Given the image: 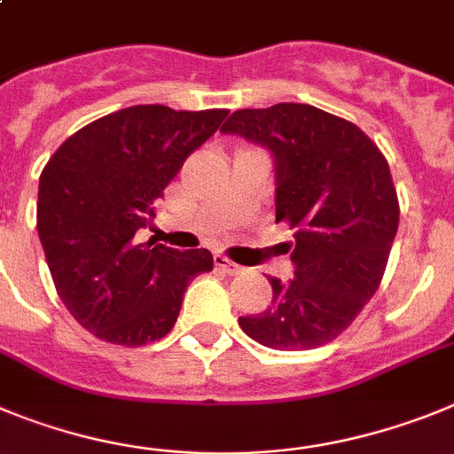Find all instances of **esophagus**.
I'll list each match as a JSON object with an SVG mask.
<instances>
[{
    "label": "esophagus",
    "instance_id": "esophagus-1",
    "mask_svg": "<svg viewBox=\"0 0 454 454\" xmlns=\"http://www.w3.org/2000/svg\"><path fill=\"white\" fill-rule=\"evenodd\" d=\"M215 264H217L222 271L231 273V276H237V273L244 271V267H239V264H235L232 260H228L226 255H215Z\"/></svg>",
    "mask_w": 454,
    "mask_h": 454
}]
</instances>
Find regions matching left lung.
Here are the masks:
<instances>
[{"mask_svg":"<svg viewBox=\"0 0 454 454\" xmlns=\"http://www.w3.org/2000/svg\"><path fill=\"white\" fill-rule=\"evenodd\" d=\"M222 133L269 151L276 222L294 231V278L267 276L271 308L239 325L273 350L328 344L375 294L398 231L385 156L357 126L308 104L237 110Z\"/></svg>","mask_w":454,"mask_h":454,"instance_id":"obj_1","label":"left lung"}]
</instances>
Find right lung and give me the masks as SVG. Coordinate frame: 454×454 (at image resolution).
Here are the masks:
<instances>
[{
	"label": "right lung",
	"instance_id": "right-lung-1",
	"mask_svg": "<svg viewBox=\"0 0 454 454\" xmlns=\"http://www.w3.org/2000/svg\"><path fill=\"white\" fill-rule=\"evenodd\" d=\"M226 115L133 106L83 126L49 158L38 187L40 244L60 301L95 337L117 346L165 337L192 278L215 267L207 248L142 244L137 232Z\"/></svg>",
	"mask_w": 454,
	"mask_h": 454
}]
</instances>
